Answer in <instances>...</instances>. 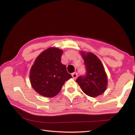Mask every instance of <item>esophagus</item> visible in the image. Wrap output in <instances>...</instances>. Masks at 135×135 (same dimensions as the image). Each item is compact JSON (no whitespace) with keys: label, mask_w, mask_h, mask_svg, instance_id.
I'll list each match as a JSON object with an SVG mask.
<instances>
[{"label":"esophagus","mask_w":135,"mask_h":135,"mask_svg":"<svg viewBox=\"0 0 135 135\" xmlns=\"http://www.w3.org/2000/svg\"><path fill=\"white\" fill-rule=\"evenodd\" d=\"M72 77H73V79L75 80L76 78H77V77H78L77 73H73V74H72Z\"/></svg>","instance_id":"1"}]
</instances>
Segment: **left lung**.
Returning a JSON list of instances; mask_svg holds the SVG:
<instances>
[{"label": "left lung", "mask_w": 135, "mask_h": 135, "mask_svg": "<svg viewBox=\"0 0 135 135\" xmlns=\"http://www.w3.org/2000/svg\"><path fill=\"white\" fill-rule=\"evenodd\" d=\"M84 61L86 74L76 80L85 94L95 97L102 94L107 89V76L104 66L96 55L91 52L80 51Z\"/></svg>", "instance_id": "1"}]
</instances>
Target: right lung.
<instances>
[{
	"instance_id": "obj_1",
	"label": "right lung",
	"mask_w": 135,
	"mask_h": 135,
	"mask_svg": "<svg viewBox=\"0 0 135 135\" xmlns=\"http://www.w3.org/2000/svg\"><path fill=\"white\" fill-rule=\"evenodd\" d=\"M63 51L56 47L46 49L39 55L32 65L29 79L39 94L52 97L61 91L66 81L72 78L66 65L61 62Z\"/></svg>"
}]
</instances>
